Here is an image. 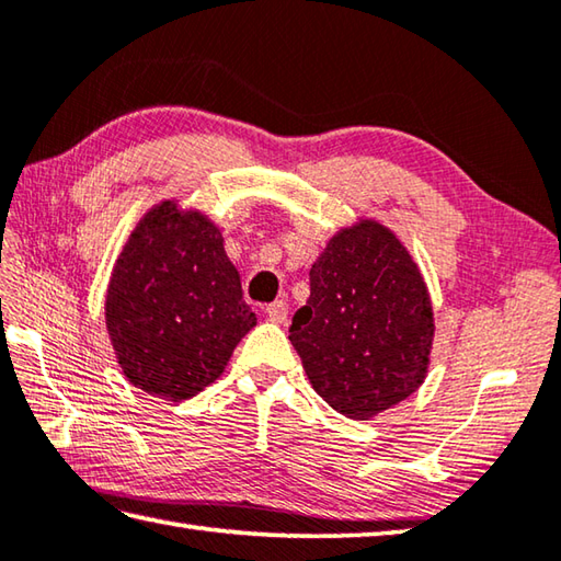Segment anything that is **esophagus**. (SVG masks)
Returning a JSON list of instances; mask_svg holds the SVG:
<instances>
[{
  "label": "esophagus",
  "instance_id": "obj_1",
  "mask_svg": "<svg viewBox=\"0 0 561 561\" xmlns=\"http://www.w3.org/2000/svg\"><path fill=\"white\" fill-rule=\"evenodd\" d=\"M266 317H268L271 322H278V324H283L285 320H288V305H285L283 300L271 302L268 308H266Z\"/></svg>",
  "mask_w": 561,
  "mask_h": 561
}]
</instances>
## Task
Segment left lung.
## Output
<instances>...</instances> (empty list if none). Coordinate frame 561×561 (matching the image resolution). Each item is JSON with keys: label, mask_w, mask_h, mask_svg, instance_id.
Instances as JSON below:
<instances>
[{"label": "left lung", "mask_w": 561, "mask_h": 561, "mask_svg": "<svg viewBox=\"0 0 561 561\" xmlns=\"http://www.w3.org/2000/svg\"><path fill=\"white\" fill-rule=\"evenodd\" d=\"M432 340L425 278L393 231L376 219L336 231L290 324L317 396L346 417L371 420L422 386Z\"/></svg>", "instance_id": "left-lung-1"}]
</instances>
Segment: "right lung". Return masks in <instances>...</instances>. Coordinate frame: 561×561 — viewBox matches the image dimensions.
<instances>
[{
	"instance_id": "obj_1",
	"label": "right lung",
	"mask_w": 561,
	"mask_h": 561,
	"mask_svg": "<svg viewBox=\"0 0 561 561\" xmlns=\"http://www.w3.org/2000/svg\"><path fill=\"white\" fill-rule=\"evenodd\" d=\"M104 320L124 376L181 403L221 376L256 314L219 227L165 199L139 219L116 259Z\"/></svg>"
}]
</instances>
